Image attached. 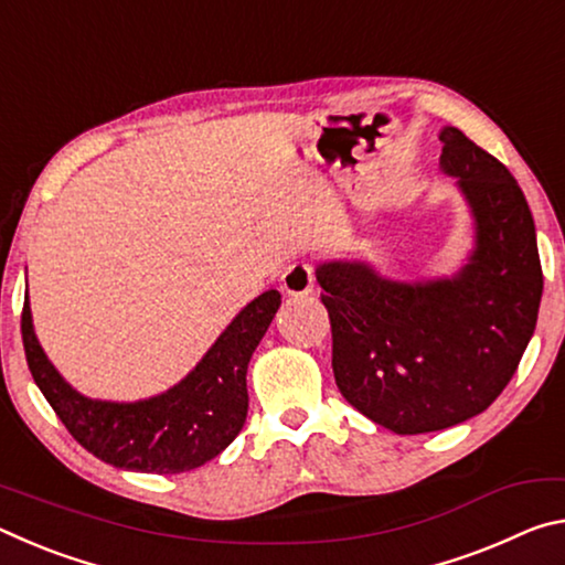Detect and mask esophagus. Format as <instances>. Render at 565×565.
<instances>
[{
	"instance_id": "obj_1",
	"label": "esophagus",
	"mask_w": 565,
	"mask_h": 565,
	"mask_svg": "<svg viewBox=\"0 0 565 565\" xmlns=\"http://www.w3.org/2000/svg\"><path fill=\"white\" fill-rule=\"evenodd\" d=\"M281 291L289 296H309L313 291V269L309 264H291L281 276Z\"/></svg>"
}]
</instances>
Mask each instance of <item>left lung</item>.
<instances>
[{"mask_svg":"<svg viewBox=\"0 0 565 565\" xmlns=\"http://www.w3.org/2000/svg\"><path fill=\"white\" fill-rule=\"evenodd\" d=\"M441 169L476 222L451 279L401 284L363 262L317 269L331 366L353 408L401 436L441 431L489 408L533 337L543 294L535 226L519 181L461 129L441 134Z\"/></svg>","mask_w":565,"mask_h":565,"instance_id":"obj_1","label":"left lung"}]
</instances>
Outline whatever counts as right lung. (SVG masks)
I'll use <instances>...</instances> for the list:
<instances>
[{
	"label": "right lung",
	"mask_w": 565,
	"mask_h": 565,
	"mask_svg": "<svg viewBox=\"0 0 565 565\" xmlns=\"http://www.w3.org/2000/svg\"><path fill=\"white\" fill-rule=\"evenodd\" d=\"M279 303V291H264L228 323L184 381L134 404L94 401L66 384L34 337L30 299L22 309V341L34 384L89 454L127 471L184 473L212 461L242 431L248 361Z\"/></svg>",
	"instance_id": "add662e5"
}]
</instances>
